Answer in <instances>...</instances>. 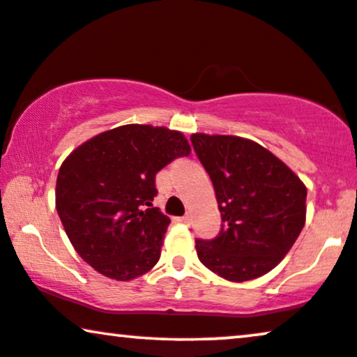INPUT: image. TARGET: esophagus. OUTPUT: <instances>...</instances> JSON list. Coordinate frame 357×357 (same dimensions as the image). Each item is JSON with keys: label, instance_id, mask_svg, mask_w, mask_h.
<instances>
[{"label": "esophagus", "instance_id": "1", "mask_svg": "<svg viewBox=\"0 0 357 357\" xmlns=\"http://www.w3.org/2000/svg\"><path fill=\"white\" fill-rule=\"evenodd\" d=\"M179 220H181L183 223H189V222H191V215H189V213H188V215L181 217V218H179Z\"/></svg>", "mask_w": 357, "mask_h": 357}]
</instances>
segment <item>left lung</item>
<instances>
[{
	"mask_svg": "<svg viewBox=\"0 0 357 357\" xmlns=\"http://www.w3.org/2000/svg\"><path fill=\"white\" fill-rule=\"evenodd\" d=\"M191 142L223 222L215 238L196 240L199 261L230 282L261 278L281 263L305 225V184L253 140L192 134Z\"/></svg>",
	"mask_w": 357,
	"mask_h": 357,
	"instance_id": "8db88e82",
	"label": "left lung"
}]
</instances>
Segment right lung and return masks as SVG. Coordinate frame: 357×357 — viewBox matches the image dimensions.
Returning a JSON list of instances; mask_svg holds the SVG:
<instances>
[{"instance_id":"right-lung-1","label":"right lung","mask_w":357,"mask_h":357,"mask_svg":"<svg viewBox=\"0 0 357 357\" xmlns=\"http://www.w3.org/2000/svg\"><path fill=\"white\" fill-rule=\"evenodd\" d=\"M186 137L166 127L127 123L94 135L59 169L55 207L76 253L116 281L158 263L169 217L153 207L155 176L188 156Z\"/></svg>"}]
</instances>
